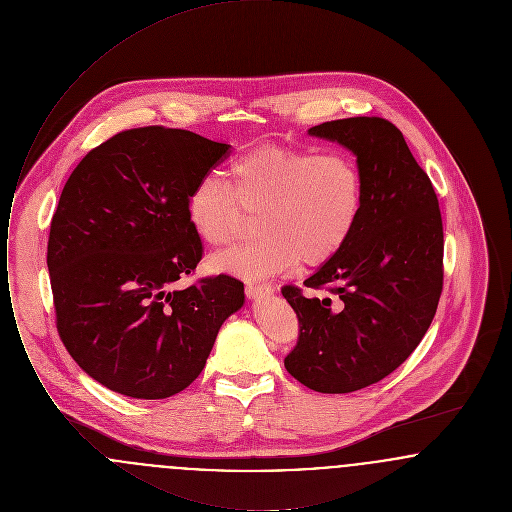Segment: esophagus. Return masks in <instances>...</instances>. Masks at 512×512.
I'll return each mask as SVG.
<instances>
[{"mask_svg":"<svg viewBox=\"0 0 512 512\" xmlns=\"http://www.w3.org/2000/svg\"><path fill=\"white\" fill-rule=\"evenodd\" d=\"M245 293H247V297L249 299H263V297H268L270 293H272V288L270 286H261V284H247L245 286Z\"/></svg>","mask_w":512,"mask_h":512,"instance_id":"obj_1","label":"esophagus"}]
</instances>
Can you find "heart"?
I'll use <instances>...</instances> for the list:
<instances>
[{
	"label": "heart",
	"mask_w": 512,
	"mask_h": 512,
	"mask_svg": "<svg viewBox=\"0 0 512 512\" xmlns=\"http://www.w3.org/2000/svg\"><path fill=\"white\" fill-rule=\"evenodd\" d=\"M234 190L203 176L188 195V220L209 245L230 242L242 208L259 211V240L209 259L213 272L261 280L292 270L299 259L322 265L353 236L363 211V176L343 153L255 147L230 165Z\"/></svg>",
	"instance_id": "obj_1"
}]
</instances>
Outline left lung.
<instances>
[{
	"mask_svg": "<svg viewBox=\"0 0 512 512\" xmlns=\"http://www.w3.org/2000/svg\"><path fill=\"white\" fill-rule=\"evenodd\" d=\"M309 136L357 157L361 219L340 253L303 282L336 295H282L299 318V340L284 366L320 393H349L380 382L424 338L443 286V226L438 197L401 130L386 119L322 122Z\"/></svg>",
	"mask_w": 512,
	"mask_h": 512,
	"instance_id": "left-lung-1",
	"label": "left lung"
}]
</instances>
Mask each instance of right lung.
<instances>
[{"mask_svg": "<svg viewBox=\"0 0 512 512\" xmlns=\"http://www.w3.org/2000/svg\"><path fill=\"white\" fill-rule=\"evenodd\" d=\"M190 130H124L69 176L51 219L57 330L76 365L134 399H167L201 374L244 284L219 274L172 290L201 261L188 195L228 155Z\"/></svg>", "mask_w": 512, "mask_h": 512, "instance_id": "1", "label": "right lung"}]
</instances>
